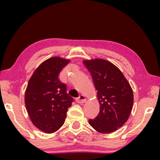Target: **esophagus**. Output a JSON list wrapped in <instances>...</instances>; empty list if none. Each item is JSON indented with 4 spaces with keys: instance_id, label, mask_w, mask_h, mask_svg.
I'll return each mask as SVG.
<instances>
[{
    "instance_id": "obj_1",
    "label": "esophagus",
    "mask_w": 160,
    "mask_h": 160,
    "mask_svg": "<svg viewBox=\"0 0 160 160\" xmlns=\"http://www.w3.org/2000/svg\"><path fill=\"white\" fill-rule=\"evenodd\" d=\"M86 100H87L86 98H85V96L83 95H81L79 97L76 98V101L78 102V103H83V102H84Z\"/></svg>"
}]
</instances>
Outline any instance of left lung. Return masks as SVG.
Instances as JSON below:
<instances>
[{"instance_id":"left-lung-1","label":"left lung","mask_w":160,"mask_h":160,"mask_svg":"<svg viewBox=\"0 0 160 160\" xmlns=\"http://www.w3.org/2000/svg\"><path fill=\"white\" fill-rule=\"evenodd\" d=\"M90 72L100 103V113L89 123L98 132L110 133L128 119L133 106V92L121 71L102 59L84 60Z\"/></svg>"}]
</instances>
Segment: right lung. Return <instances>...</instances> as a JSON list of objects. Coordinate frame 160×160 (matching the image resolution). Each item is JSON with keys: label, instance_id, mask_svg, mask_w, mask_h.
<instances>
[{"label": "right lung", "instance_id": "1", "mask_svg": "<svg viewBox=\"0 0 160 160\" xmlns=\"http://www.w3.org/2000/svg\"><path fill=\"white\" fill-rule=\"evenodd\" d=\"M70 61L58 57L49 58L32 74L25 92V102L32 124L39 130L52 133L64 124L73 98L59 74Z\"/></svg>", "mask_w": 160, "mask_h": 160}]
</instances>
